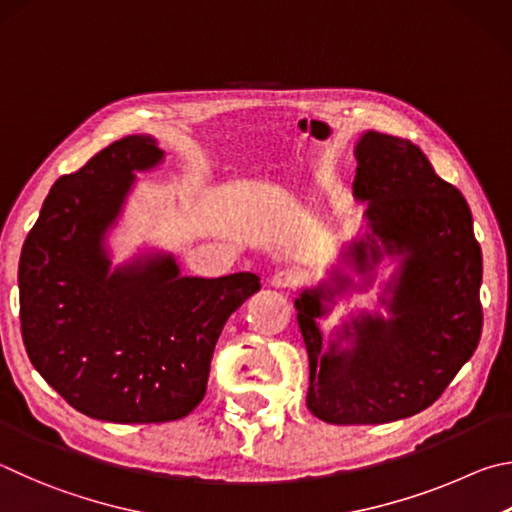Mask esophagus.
Returning <instances> with one entry per match:
<instances>
[{"instance_id": "34e87169", "label": "esophagus", "mask_w": 512, "mask_h": 512, "mask_svg": "<svg viewBox=\"0 0 512 512\" xmlns=\"http://www.w3.org/2000/svg\"><path fill=\"white\" fill-rule=\"evenodd\" d=\"M297 281H299L297 274H292V272H276L272 279L267 281V285H270V288H274V290H288V288H294V285H297Z\"/></svg>"}]
</instances>
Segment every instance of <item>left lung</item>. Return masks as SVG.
I'll return each instance as SVG.
<instances>
[{
	"label": "left lung",
	"mask_w": 512,
	"mask_h": 512,
	"mask_svg": "<svg viewBox=\"0 0 512 512\" xmlns=\"http://www.w3.org/2000/svg\"><path fill=\"white\" fill-rule=\"evenodd\" d=\"M362 227L321 279L303 285L297 321L310 362L308 409L333 425H382L427 409L481 337V249L465 197L416 143L366 130L355 141ZM390 267L375 311L320 321Z\"/></svg>",
	"instance_id": "obj_1"
}]
</instances>
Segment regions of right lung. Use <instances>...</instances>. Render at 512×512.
I'll use <instances>...</instances> for the list:
<instances>
[{
    "instance_id": "add662e5",
    "label": "right lung",
    "mask_w": 512,
    "mask_h": 512,
    "mask_svg": "<svg viewBox=\"0 0 512 512\" xmlns=\"http://www.w3.org/2000/svg\"><path fill=\"white\" fill-rule=\"evenodd\" d=\"M166 159L150 134L114 141L60 177L24 240L22 339L49 387L105 423H168L200 405L224 324L261 279L184 276L175 254L143 245L114 263L112 233L137 173Z\"/></svg>"
}]
</instances>
